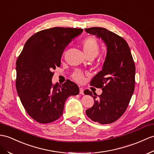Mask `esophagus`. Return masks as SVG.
Returning <instances> with one entry per match:
<instances>
[{
	"label": "esophagus",
	"mask_w": 154,
	"mask_h": 154,
	"mask_svg": "<svg viewBox=\"0 0 154 154\" xmlns=\"http://www.w3.org/2000/svg\"><path fill=\"white\" fill-rule=\"evenodd\" d=\"M80 94L84 95V89L82 88H80Z\"/></svg>",
	"instance_id": "1"
}]
</instances>
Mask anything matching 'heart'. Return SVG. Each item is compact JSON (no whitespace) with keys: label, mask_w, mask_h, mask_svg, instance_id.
<instances>
[{"label":"heart","mask_w":154,"mask_h":154,"mask_svg":"<svg viewBox=\"0 0 154 154\" xmlns=\"http://www.w3.org/2000/svg\"><path fill=\"white\" fill-rule=\"evenodd\" d=\"M82 44L85 56L94 55L95 57L98 54L99 51V46L95 38L92 36H88L82 41ZM72 77L75 80L78 82H80V83L84 80V75L80 71L75 72L72 75Z\"/></svg>","instance_id":"heart-1"}]
</instances>
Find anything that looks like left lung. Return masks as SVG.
<instances>
[{"label": "left lung", "mask_w": 154, "mask_h": 154, "mask_svg": "<svg viewBox=\"0 0 154 154\" xmlns=\"http://www.w3.org/2000/svg\"><path fill=\"white\" fill-rule=\"evenodd\" d=\"M86 32L101 38L107 53L103 69L95 75L90 84L102 88L97 96L88 89L85 95L94 99L93 106L86 110L88 117L100 124L116 122L125 112L134 90L135 65L129 45L121 36L102 27L85 29ZM97 96L98 97L97 98Z\"/></svg>", "instance_id": "left-lung-1"}]
</instances>
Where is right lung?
Here are the masks:
<instances>
[{
	"mask_svg": "<svg viewBox=\"0 0 154 154\" xmlns=\"http://www.w3.org/2000/svg\"><path fill=\"white\" fill-rule=\"evenodd\" d=\"M82 29L54 27L35 33L27 40L16 61V89L21 102L31 117L48 123L63 114L69 97L79 93L78 86L67 80L62 85L52 83L62 54Z\"/></svg>",
	"mask_w": 154,
	"mask_h": 154,
	"instance_id": "add662e5",
	"label": "right lung"
}]
</instances>
